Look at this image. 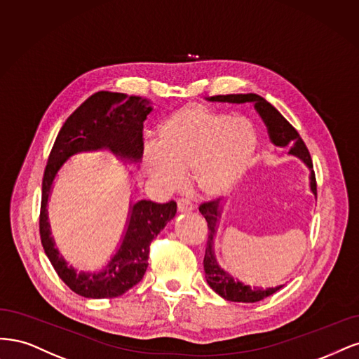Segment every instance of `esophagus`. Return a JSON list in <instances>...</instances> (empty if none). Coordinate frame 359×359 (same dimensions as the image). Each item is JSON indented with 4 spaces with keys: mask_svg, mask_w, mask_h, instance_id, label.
Wrapping results in <instances>:
<instances>
[{
    "mask_svg": "<svg viewBox=\"0 0 359 359\" xmlns=\"http://www.w3.org/2000/svg\"><path fill=\"white\" fill-rule=\"evenodd\" d=\"M194 210V204L187 200V198H180L177 201V212L179 213H188V212H192Z\"/></svg>",
    "mask_w": 359,
    "mask_h": 359,
    "instance_id": "1",
    "label": "esophagus"
}]
</instances>
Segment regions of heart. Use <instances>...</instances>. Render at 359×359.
Listing matches in <instances>:
<instances>
[{"label":"heart","mask_w":359,"mask_h":359,"mask_svg":"<svg viewBox=\"0 0 359 359\" xmlns=\"http://www.w3.org/2000/svg\"><path fill=\"white\" fill-rule=\"evenodd\" d=\"M155 143L146 147L143 163L156 187H176L182 170L189 168L196 189L216 198L237 187L255 155L258 135L246 118L191 106L159 122Z\"/></svg>","instance_id":"heart-1"}]
</instances>
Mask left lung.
<instances>
[{
    "label": "left lung",
    "mask_w": 359,
    "mask_h": 359,
    "mask_svg": "<svg viewBox=\"0 0 359 359\" xmlns=\"http://www.w3.org/2000/svg\"><path fill=\"white\" fill-rule=\"evenodd\" d=\"M207 101L231 102V104L252 102L257 113L261 116L262 122L265 123V126H267L270 142L277 147L287 149L289 155L302 159L304 165L309 168V187L311 194H313L316 198V179H315L313 164H311L309 150L304 142L302 140V137H299V134L297 133V130L282 116L279 110L274 109L267 100H264L257 94L216 95V97H209ZM222 210H224V203H221L219 200L204 203L200 205V213L205 217L207 226H209V240H207L205 255L203 261L205 280L217 295H221L222 298L228 299V302H236V303L261 302V299L267 298L279 291L280 287H283V285H277L274 287L273 286L271 287L249 286L238 279H234V276H231L226 270H224L221 265H219L215 255V237L217 233L219 222H221Z\"/></svg>",
    "instance_id": "1"
}]
</instances>
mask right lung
I'll list each match as a JSON object with an SVG mask.
<instances>
[{
    "instance_id": "1",
    "label": "right lung",
    "mask_w": 359,
    "mask_h": 359,
    "mask_svg": "<svg viewBox=\"0 0 359 359\" xmlns=\"http://www.w3.org/2000/svg\"><path fill=\"white\" fill-rule=\"evenodd\" d=\"M152 110L147 98L97 92L70 114L50 150L41 187V245L62 282L85 298L119 297L143 279L150 241L176 216L177 204L131 200L125 231L110 259L97 271L77 270L68 265L52 237L48 205L55 179L67 161L77 154L106 150L122 164H138L143 156V122Z\"/></svg>"
}]
</instances>
